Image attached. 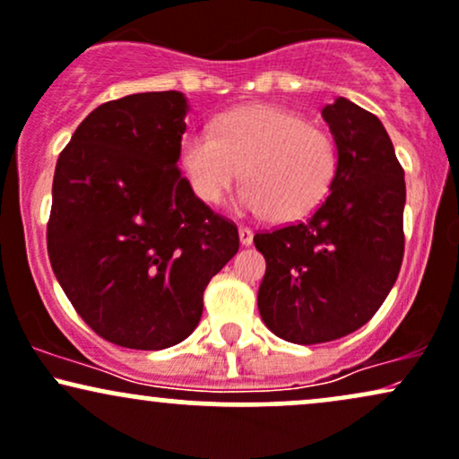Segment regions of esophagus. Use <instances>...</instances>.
<instances>
[{
    "mask_svg": "<svg viewBox=\"0 0 459 459\" xmlns=\"http://www.w3.org/2000/svg\"><path fill=\"white\" fill-rule=\"evenodd\" d=\"M252 239H254V233L247 226H239V241L241 246H252Z\"/></svg>",
    "mask_w": 459,
    "mask_h": 459,
    "instance_id": "obj_1",
    "label": "esophagus"
}]
</instances>
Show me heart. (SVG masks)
I'll return each mask as SVG.
<instances>
[{"label":"heart","instance_id":"heart-1","mask_svg":"<svg viewBox=\"0 0 459 459\" xmlns=\"http://www.w3.org/2000/svg\"><path fill=\"white\" fill-rule=\"evenodd\" d=\"M192 190L218 205L241 177L239 207L275 222H295L320 205L335 175V145L318 126L292 110L252 104L215 126L187 130L179 149Z\"/></svg>","mask_w":459,"mask_h":459}]
</instances>
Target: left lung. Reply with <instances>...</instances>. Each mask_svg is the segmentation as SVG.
<instances>
[{
	"label": "left lung",
	"mask_w": 459,
	"mask_h": 459,
	"mask_svg": "<svg viewBox=\"0 0 459 459\" xmlns=\"http://www.w3.org/2000/svg\"><path fill=\"white\" fill-rule=\"evenodd\" d=\"M323 117L338 147L331 195L306 222L254 235L267 261L258 312L278 338L306 346L363 327L404 258V169L387 130L346 98Z\"/></svg>",
	"instance_id": "8db88e82"
}]
</instances>
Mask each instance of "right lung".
<instances>
[{
	"instance_id": "add662e5",
	"label": "right lung",
	"mask_w": 459,
	"mask_h": 459,
	"mask_svg": "<svg viewBox=\"0 0 459 459\" xmlns=\"http://www.w3.org/2000/svg\"><path fill=\"white\" fill-rule=\"evenodd\" d=\"M187 102L132 93L91 110L59 153L48 261L79 316L124 349L179 344L209 280L239 250L235 222L177 167Z\"/></svg>"
}]
</instances>
